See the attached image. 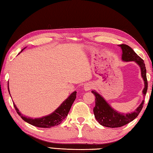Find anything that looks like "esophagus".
<instances>
[{
	"label": "esophagus",
	"mask_w": 153,
	"mask_h": 153,
	"mask_svg": "<svg viewBox=\"0 0 153 153\" xmlns=\"http://www.w3.org/2000/svg\"><path fill=\"white\" fill-rule=\"evenodd\" d=\"M92 87H93V85H92V84H91V83H87V84H85V85H84L83 89H85V91H89V90H90V89H91Z\"/></svg>",
	"instance_id": "esophagus-1"
}]
</instances>
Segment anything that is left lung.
Returning <instances> with one entry per match:
<instances>
[{
  "instance_id": "8db88e82",
  "label": "left lung",
  "mask_w": 153,
  "mask_h": 153,
  "mask_svg": "<svg viewBox=\"0 0 153 153\" xmlns=\"http://www.w3.org/2000/svg\"><path fill=\"white\" fill-rule=\"evenodd\" d=\"M118 46L121 47L122 50V59L123 61H134L140 67L141 76L145 82V87L143 90V97H145L146 93H147L148 82L147 79V75H146L145 64L143 60L139 57L128 45L122 44L118 45ZM91 92L96 97L95 106L93 108V112L95 118L100 125L108 127V128H120V127L126 125L127 123L133 121L137 118L139 114L141 111L143 106L144 100H143L140 105L135 109L134 112L127 114L120 113L113 109L109 105V104L106 102L105 99L100 94L97 93L95 91H92Z\"/></svg>"
}]
</instances>
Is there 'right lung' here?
I'll list each match as a JSON object with an SVG mask.
<instances>
[{"mask_svg": "<svg viewBox=\"0 0 153 153\" xmlns=\"http://www.w3.org/2000/svg\"><path fill=\"white\" fill-rule=\"evenodd\" d=\"M24 49H22L20 53H22ZM8 91L10 93L9 87H8ZM76 93H77L76 91H74L71 93V95L68 97L61 104V105L58 107L55 111H54L53 113L51 114L43 116L42 118H27L26 116H24L19 111V110L18 109L17 107H16L14 103V106L16 110V112H17V113L18 114V115L20 116L25 122H27L28 123H30V124L33 125L36 127H39V128H52V127L59 125L60 123L62 122L65 118H66V117L68 116V114L71 108V105H72L73 102H74L75 99L76 98Z\"/></svg>", "mask_w": 153, "mask_h": 153, "instance_id": "1", "label": "right lung"}]
</instances>
